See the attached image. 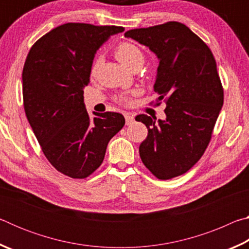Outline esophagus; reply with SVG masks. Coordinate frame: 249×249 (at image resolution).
Masks as SVG:
<instances>
[{"instance_id": "1", "label": "esophagus", "mask_w": 249, "mask_h": 249, "mask_svg": "<svg viewBox=\"0 0 249 249\" xmlns=\"http://www.w3.org/2000/svg\"><path fill=\"white\" fill-rule=\"evenodd\" d=\"M125 121H126V125H130V124L134 123L135 117H134V115L129 114V113H126V114H125Z\"/></svg>"}]
</instances>
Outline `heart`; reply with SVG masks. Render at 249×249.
I'll use <instances>...</instances> for the list:
<instances>
[{"label": "heart", "instance_id": "heart-1", "mask_svg": "<svg viewBox=\"0 0 249 249\" xmlns=\"http://www.w3.org/2000/svg\"><path fill=\"white\" fill-rule=\"evenodd\" d=\"M115 56L117 58V60L129 70H132L135 67H142L145 60V54L142 52V49L133 43H128V41H125V43H122L117 46L115 49ZM100 60V57L95 59L94 64L92 66L91 69L92 75L95 74L96 70H98ZM119 101L121 103H128L129 98L127 95H122L119 98Z\"/></svg>", "mask_w": 249, "mask_h": 249}]
</instances>
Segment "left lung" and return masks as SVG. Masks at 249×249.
<instances>
[{
	"label": "left lung",
	"mask_w": 249,
	"mask_h": 249,
	"mask_svg": "<svg viewBox=\"0 0 249 249\" xmlns=\"http://www.w3.org/2000/svg\"><path fill=\"white\" fill-rule=\"evenodd\" d=\"M125 37L148 47L159 66L154 84L157 102L165 100L166 119L141 114L148 129L140 146L142 161L158 179L183 175L208 147L223 105V88L210 48L178 22L130 29Z\"/></svg>",
	"instance_id": "obj_1"
}]
</instances>
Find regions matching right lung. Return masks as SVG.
Instances as JSON below:
<instances>
[{"label": "right lung", "instance_id": "add662e5", "mask_svg": "<svg viewBox=\"0 0 249 249\" xmlns=\"http://www.w3.org/2000/svg\"><path fill=\"white\" fill-rule=\"evenodd\" d=\"M120 26L60 25L33 45L23 69L24 108L46 158L71 178H87L103 162L125 124L120 113L87 112L83 89L95 53Z\"/></svg>", "mask_w": 249, "mask_h": 249}]
</instances>
